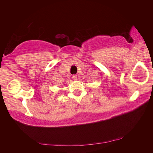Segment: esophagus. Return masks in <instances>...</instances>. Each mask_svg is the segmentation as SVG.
<instances>
[{"mask_svg": "<svg viewBox=\"0 0 153 153\" xmlns=\"http://www.w3.org/2000/svg\"><path fill=\"white\" fill-rule=\"evenodd\" d=\"M72 78H73V79L74 80H76L77 79V75H73L72 76Z\"/></svg>", "mask_w": 153, "mask_h": 153, "instance_id": "obj_1", "label": "esophagus"}]
</instances>
